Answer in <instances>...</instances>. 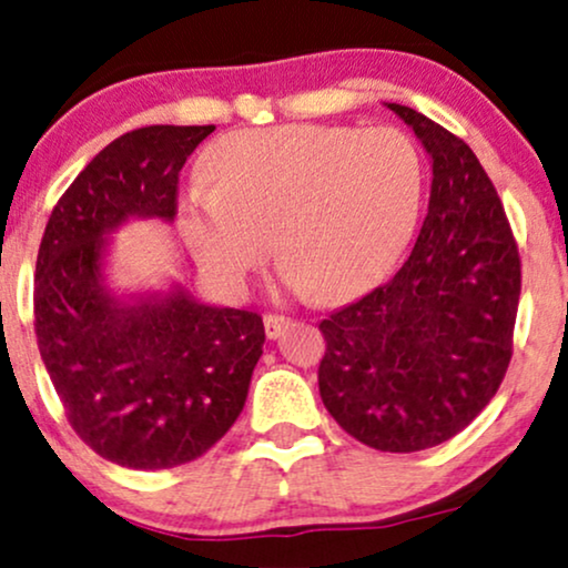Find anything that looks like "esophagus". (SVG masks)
Returning a JSON list of instances; mask_svg holds the SVG:
<instances>
[{
    "label": "esophagus",
    "instance_id": "obj_1",
    "mask_svg": "<svg viewBox=\"0 0 568 568\" xmlns=\"http://www.w3.org/2000/svg\"><path fill=\"white\" fill-rule=\"evenodd\" d=\"M291 320L288 316H280V314H264V332H267L270 339H277L283 335V329L288 327Z\"/></svg>",
    "mask_w": 568,
    "mask_h": 568
}]
</instances>
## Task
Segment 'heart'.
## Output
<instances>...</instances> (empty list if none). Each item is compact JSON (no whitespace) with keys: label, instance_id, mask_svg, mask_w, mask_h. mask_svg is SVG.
Here are the masks:
<instances>
[{"label":"heart","instance_id":"1","mask_svg":"<svg viewBox=\"0 0 568 568\" xmlns=\"http://www.w3.org/2000/svg\"><path fill=\"white\" fill-rule=\"evenodd\" d=\"M210 186L179 210L200 270L236 293L275 252L285 283L339 301L376 283L420 217L426 169L395 126L283 124L217 140Z\"/></svg>","mask_w":568,"mask_h":568}]
</instances>
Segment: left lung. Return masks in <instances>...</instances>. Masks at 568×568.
Instances as JSON below:
<instances>
[{
    "instance_id": "left-lung-1",
    "label": "left lung",
    "mask_w": 568,
    "mask_h": 568,
    "mask_svg": "<svg viewBox=\"0 0 568 568\" xmlns=\"http://www.w3.org/2000/svg\"><path fill=\"white\" fill-rule=\"evenodd\" d=\"M430 158L428 215L387 283L320 324V395L353 438L420 452L478 418L511 361L521 270L509 221L470 148L387 103Z\"/></svg>"
}]
</instances>
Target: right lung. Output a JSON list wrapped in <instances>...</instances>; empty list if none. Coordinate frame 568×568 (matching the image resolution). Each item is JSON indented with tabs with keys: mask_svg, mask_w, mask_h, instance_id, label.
I'll list each match as a JSON object with an SVG mask.
<instances>
[{
	"mask_svg": "<svg viewBox=\"0 0 568 568\" xmlns=\"http://www.w3.org/2000/svg\"><path fill=\"white\" fill-rule=\"evenodd\" d=\"M215 126L155 124L105 145L57 202L36 262V337L74 434L113 465L169 470L221 442L244 410L262 316L181 283L116 293L113 233L176 217L179 171Z\"/></svg>",
	"mask_w": 568,
	"mask_h": 568,
	"instance_id": "obj_1",
	"label": "right lung"
}]
</instances>
